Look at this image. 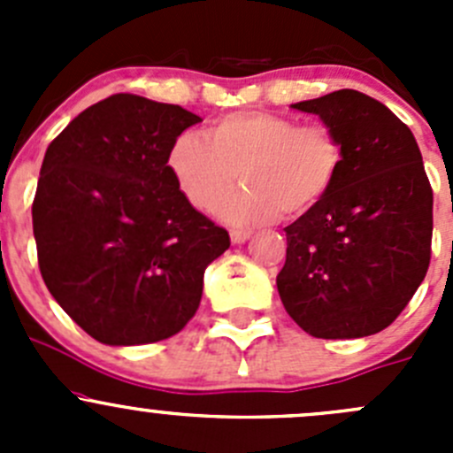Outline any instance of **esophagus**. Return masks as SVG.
Listing matches in <instances>:
<instances>
[{
	"mask_svg": "<svg viewBox=\"0 0 453 453\" xmlns=\"http://www.w3.org/2000/svg\"><path fill=\"white\" fill-rule=\"evenodd\" d=\"M250 236H252V230H243V227H234V230H230L232 243H245Z\"/></svg>",
	"mask_w": 453,
	"mask_h": 453,
	"instance_id": "obj_1",
	"label": "esophagus"
}]
</instances>
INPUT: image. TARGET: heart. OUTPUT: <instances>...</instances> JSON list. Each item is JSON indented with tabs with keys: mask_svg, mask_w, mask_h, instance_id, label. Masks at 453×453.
Here are the masks:
<instances>
[{
	"mask_svg": "<svg viewBox=\"0 0 453 453\" xmlns=\"http://www.w3.org/2000/svg\"><path fill=\"white\" fill-rule=\"evenodd\" d=\"M177 186L197 210L210 212L230 195L219 214L234 226H258L280 217H303L335 186L342 144L324 125H296L267 111H241L210 127L208 138L181 134L168 153Z\"/></svg>",
	"mask_w": 453,
	"mask_h": 453,
	"instance_id": "heart-1",
	"label": "heart"
}]
</instances>
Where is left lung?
<instances>
[{"instance_id": "1", "label": "left lung", "mask_w": 453, "mask_h": 453, "mask_svg": "<svg viewBox=\"0 0 453 453\" xmlns=\"http://www.w3.org/2000/svg\"><path fill=\"white\" fill-rule=\"evenodd\" d=\"M315 113L342 144L328 197L287 232L276 278L287 313L322 340H353L390 326L432 258V186L408 125L355 89L291 104Z\"/></svg>"}]
</instances>
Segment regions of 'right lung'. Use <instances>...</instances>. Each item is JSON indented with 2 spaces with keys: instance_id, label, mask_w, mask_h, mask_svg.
<instances>
[{
  "instance_id": "1",
  "label": "right lung",
  "mask_w": 453,
  "mask_h": 453,
  "mask_svg": "<svg viewBox=\"0 0 453 453\" xmlns=\"http://www.w3.org/2000/svg\"><path fill=\"white\" fill-rule=\"evenodd\" d=\"M201 122L180 104L113 94L50 142L32 201L41 276L94 340L173 337L197 313L203 272L230 234L177 186L168 153Z\"/></svg>"
}]
</instances>
